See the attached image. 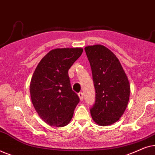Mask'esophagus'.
Wrapping results in <instances>:
<instances>
[{"instance_id":"esophagus-1","label":"esophagus","mask_w":155,"mask_h":155,"mask_svg":"<svg viewBox=\"0 0 155 155\" xmlns=\"http://www.w3.org/2000/svg\"><path fill=\"white\" fill-rule=\"evenodd\" d=\"M78 96H79V97H80V101L83 100V98H84V97H83V93H82V92H79V93H78Z\"/></svg>"}]
</instances>
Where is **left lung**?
Wrapping results in <instances>:
<instances>
[{
	"mask_svg": "<svg viewBox=\"0 0 155 155\" xmlns=\"http://www.w3.org/2000/svg\"><path fill=\"white\" fill-rule=\"evenodd\" d=\"M92 69L96 92L90 109L94 121L107 126L118 120L124 114L130 97V83L120 61L104 46L84 48Z\"/></svg>",
	"mask_w": 155,
	"mask_h": 155,
	"instance_id": "1",
	"label": "left lung"
}]
</instances>
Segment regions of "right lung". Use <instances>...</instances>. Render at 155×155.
Listing matches in <instances>:
<instances>
[{"instance_id":"obj_1","label":"right lung","mask_w":155,"mask_h":155,"mask_svg":"<svg viewBox=\"0 0 155 155\" xmlns=\"http://www.w3.org/2000/svg\"><path fill=\"white\" fill-rule=\"evenodd\" d=\"M82 51V48L53 49L35 69L29 87L31 102L49 126L63 127L72 119L80 99L72 90L68 70Z\"/></svg>"}]
</instances>
